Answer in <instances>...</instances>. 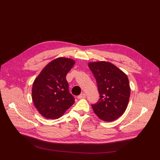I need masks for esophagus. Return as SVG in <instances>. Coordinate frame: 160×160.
Wrapping results in <instances>:
<instances>
[{"instance_id":"obj_1","label":"esophagus","mask_w":160,"mask_h":160,"mask_svg":"<svg viewBox=\"0 0 160 160\" xmlns=\"http://www.w3.org/2000/svg\"><path fill=\"white\" fill-rule=\"evenodd\" d=\"M86 98V94L84 93H81L80 95H79V96H78V99H82V98Z\"/></svg>"}]
</instances>
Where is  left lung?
Listing matches in <instances>:
<instances>
[{
  "label": "left lung",
  "mask_w": 160,
  "mask_h": 160,
  "mask_svg": "<svg viewBox=\"0 0 160 160\" xmlns=\"http://www.w3.org/2000/svg\"><path fill=\"white\" fill-rule=\"evenodd\" d=\"M89 67L96 78L100 99L91 104L101 120L111 122L124 113L128 106L131 89L127 75L113 64L105 61L89 62Z\"/></svg>",
  "instance_id": "1"
}]
</instances>
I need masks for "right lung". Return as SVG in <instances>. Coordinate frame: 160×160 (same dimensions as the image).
<instances>
[{
    "label": "right lung",
    "instance_id": "obj_1",
    "mask_svg": "<svg viewBox=\"0 0 160 160\" xmlns=\"http://www.w3.org/2000/svg\"><path fill=\"white\" fill-rule=\"evenodd\" d=\"M74 64L72 59L58 58L47 64L35 79L32 100L43 117L59 118L73 104L75 100L69 91L66 76Z\"/></svg>",
    "mask_w": 160,
    "mask_h": 160
}]
</instances>
